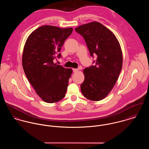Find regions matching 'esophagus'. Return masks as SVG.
<instances>
[{
	"mask_svg": "<svg viewBox=\"0 0 149 149\" xmlns=\"http://www.w3.org/2000/svg\"><path fill=\"white\" fill-rule=\"evenodd\" d=\"M73 72H74V73H76V72H78V69H75V68H73Z\"/></svg>",
	"mask_w": 149,
	"mask_h": 149,
	"instance_id": "esophagus-1",
	"label": "esophagus"
}]
</instances>
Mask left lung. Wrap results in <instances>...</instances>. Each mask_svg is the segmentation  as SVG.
Returning <instances> with one entry per match:
<instances>
[{
    "label": "left lung",
    "mask_w": 149,
    "mask_h": 149,
    "mask_svg": "<svg viewBox=\"0 0 149 149\" xmlns=\"http://www.w3.org/2000/svg\"><path fill=\"white\" fill-rule=\"evenodd\" d=\"M92 57L97 56L95 65L84 70V81L80 88L83 95L91 101L105 98L113 88L122 67V53L114 33L102 24L93 22L77 27Z\"/></svg>",
    "instance_id": "8db88e82"
}]
</instances>
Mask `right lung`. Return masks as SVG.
<instances>
[{
	"label": "right lung",
	"mask_w": 149,
	"mask_h": 149,
	"mask_svg": "<svg viewBox=\"0 0 149 149\" xmlns=\"http://www.w3.org/2000/svg\"><path fill=\"white\" fill-rule=\"evenodd\" d=\"M72 31V28L43 26L32 32L26 42L23 68L36 93L47 103L61 100L66 93L72 70L54 61L61 57L59 52Z\"/></svg>",
	"instance_id": "1"
}]
</instances>
